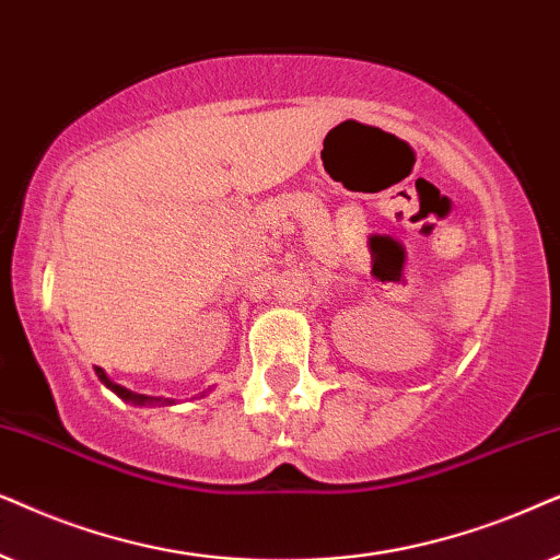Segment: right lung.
Wrapping results in <instances>:
<instances>
[{"mask_svg": "<svg viewBox=\"0 0 560 560\" xmlns=\"http://www.w3.org/2000/svg\"><path fill=\"white\" fill-rule=\"evenodd\" d=\"M96 376H100V382L104 384V386H109L112 392L117 394L119 399H125V401H130V405H174V399H163V397H145V394H136V392H130V389H125V386H119V384H115V382H109V376L104 374V371L96 366Z\"/></svg>", "mask_w": 560, "mask_h": 560, "instance_id": "add662e5", "label": "right lung"}]
</instances>
